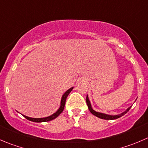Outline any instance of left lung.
I'll use <instances>...</instances> for the list:
<instances>
[{"label":"left lung","mask_w":148,"mask_h":148,"mask_svg":"<svg viewBox=\"0 0 148 148\" xmlns=\"http://www.w3.org/2000/svg\"><path fill=\"white\" fill-rule=\"evenodd\" d=\"M86 102H87V106H88L89 110H90V111L92 113V114H93V115L95 116H97V117H98V118L102 119H106V120H113V119H119V117L122 116H124V114H127V113L128 112L129 110H130V109L131 108V107L128 108L127 109V110H125V111H124V112H123L122 114H119V115L110 116V115H107V114H102V113L96 112L95 110H93L92 108V106H91V104H90V100H89V98H88V97H87H87H86Z\"/></svg>","instance_id":"left-lung-1"}]
</instances>
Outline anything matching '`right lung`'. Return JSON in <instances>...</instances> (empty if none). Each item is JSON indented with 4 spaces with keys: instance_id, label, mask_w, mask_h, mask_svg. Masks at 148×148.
<instances>
[{
    "instance_id": "right-lung-1",
    "label": "right lung",
    "mask_w": 148,
    "mask_h": 148,
    "mask_svg": "<svg viewBox=\"0 0 148 148\" xmlns=\"http://www.w3.org/2000/svg\"><path fill=\"white\" fill-rule=\"evenodd\" d=\"M73 87H71L69 90H67L65 93L64 94V95L62 96V98H61V106H60L59 109L57 110L55 114H53V115L50 116L48 117H45V118H41V119H35V118H30V117L28 116H24L27 120L29 121H33V122H45V121H51V120L54 119H56V117H58L59 116V114L62 112L63 110L64 109V106H65V103H66V97H68L69 94L71 92V91L72 90Z\"/></svg>"
}]
</instances>
